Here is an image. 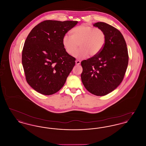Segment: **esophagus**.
I'll return each mask as SVG.
<instances>
[{"mask_svg":"<svg viewBox=\"0 0 146 146\" xmlns=\"http://www.w3.org/2000/svg\"><path fill=\"white\" fill-rule=\"evenodd\" d=\"M76 65H79L80 64V61L76 60Z\"/></svg>","mask_w":146,"mask_h":146,"instance_id":"34e87169","label":"esophagus"}]
</instances>
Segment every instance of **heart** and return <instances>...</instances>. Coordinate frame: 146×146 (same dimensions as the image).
Returning a JSON list of instances; mask_svg holds the SVG:
<instances>
[{"label":"heart","instance_id":"obj_1","mask_svg":"<svg viewBox=\"0 0 146 146\" xmlns=\"http://www.w3.org/2000/svg\"><path fill=\"white\" fill-rule=\"evenodd\" d=\"M70 36H63L62 44L66 52L73 56L78 48L74 56L79 59L87 57L89 54L94 56L98 54L104 48L106 42V35L104 31L99 28L82 25L72 29Z\"/></svg>","mask_w":146,"mask_h":146}]
</instances>
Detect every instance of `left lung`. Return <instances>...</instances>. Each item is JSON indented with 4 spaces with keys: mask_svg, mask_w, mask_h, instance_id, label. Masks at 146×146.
Segmentation results:
<instances>
[{
    "mask_svg": "<svg viewBox=\"0 0 146 146\" xmlns=\"http://www.w3.org/2000/svg\"><path fill=\"white\" fill-rule=\"evenodd\" d=\"M94 26L104 31L106 42L97 55L82 61L81 79L87 90L102 96L115 90L123 81L129 55L125 39L118 29L101 22Z\"/></svg>",
    "mask_w": 146,
    "mask_h": 146,
    "instance_id": "left-lung-1",
    "label": "left lung"
}]
</instances>
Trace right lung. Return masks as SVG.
Wrapping results in <instances>:
<instances>
[{"mask_svg": "<svg viewBox=\"0 0 146 146\" xmlns=\"http://www.w3.org/2000/svg\"><path fill=\"white\" fill-rule=\"evenodd\" d=\"M78 23L46 20L29 33L22 52L28 84L38 92L50 95L60 90L76 64L62 44L63 36Z\"/></svg>", "mask_w": 146, "mask_h": 146, "instance_id": "1", "label": "right lung"}]
</instances>
